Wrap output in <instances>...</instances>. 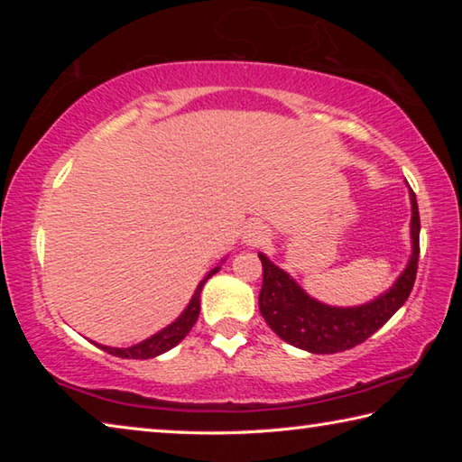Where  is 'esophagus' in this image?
I'll return each mask as SVG.
<instances>
[{"label":"esophagus","mask_w":462,"mask_h":462,"mask_svg":"<svg viewBox=\"0 0 462 462\" xmlns=\"http://www.w3.org/2000/svg\"><path fill=\"white\" fill-rule=\"evenodd\" d=\"M242 238H245V242H246V245H250V246L263 245V242L267 240V230H264L263 224L253 222V224L246 226L245 234H242Z\"/></svg>","instance_id":"1"}]
</instances>
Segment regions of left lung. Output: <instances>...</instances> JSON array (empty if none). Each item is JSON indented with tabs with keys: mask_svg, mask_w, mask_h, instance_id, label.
<instances>
[{
	"mask_svg": "<svg viewBox=\"0 0 462 462\" xmlns=\"http://www.w3.org/2000/svg\"><path fill=\"white\" fill-rule=\"evenodd\" d=\"M411 199V256L405 271L387 293L365 306L332 308L310 297L283 269L259 253L263 287L259 310L264 322L281 340L314 355H332L355 348L373 336L408 300L416 281L420 256V212L416 193Z\"/></svg>",
	"mask_w": 462,
	"mask_h": 462,
	"instance_id": "8db88e82",
	"label": "left lung"
}]
</instances>
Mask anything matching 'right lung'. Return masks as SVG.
Masks as SVG:
<instances>
[{"label":"right lung","instance_id":"right-lung-1","mask_svg":"<svg viewBox=\"0 0 462 462\" xmlns=\"http://www.w3.org/2000/svg\"><path fill=\"white\" fill-rule=\"evenodd\" d=\"M217 269H220V267L212 269L206 277L201 279V283L198 285V289H195V293L191 297L189 306H187L183 314L179 316L173 324H169L165 330L156 332L154 336H151V338H146V340L138 342V344H134V346H128V348H112V346H101V344H97V346L101 350H106V353L114 355V356H120V358H152V356H159L162 353H167V350H171L173 346H177V344L181 342L187 334H189L193 324L198 322V318H199V293H201L203 285H206V281L212 275H216Z\"/></svg>","mask_w":462,"mask_h":462}]
</instances>
